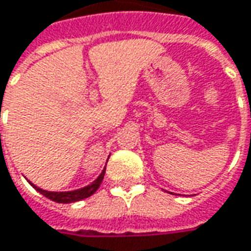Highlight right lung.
I'll list each match as a JSON object with an SVG mask.
<instances>
[{
	"mask_svg": "<svg viewBox=\"0 0 251 251\" xmlns=\"http://www.w3.org/2000/svg\"><path fill=\"white\" fill-rule=\"evenodd\" d=\"M104 173H105V169H104L103 172H101V175L97 177L96 180L93 181V183L88 185V187H83L81 190H75V191H68V192H52V191H45V190H41L38 187H35L32 183V187L35 188V190L38 191L40 194H42L44 197L49 198L50 201H53V202H57V203H73V202H78V201H82L85 198H89L90 195H93L95 192L97 191V188L100 187V184L103 181L104 178Z\"/></svg>",
	"mask_w": 251,
	"mask_h": 251,
	"instance_id": "add662e5",
	"label": "right lung"
}]
</instances>
